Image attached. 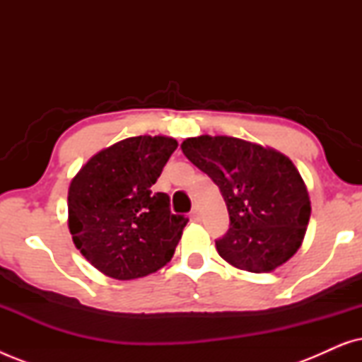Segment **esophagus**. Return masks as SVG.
Listing matches in <instances>:
<instances>
[{
	"label": "esophagus",
	"mask_w": 362,
	"mask_h": 362,
	"mask_svg": "<svg viewBox=\"0 0 362 362\" xmlns=\"http://www.w3.org/2000/svg\"><path fill=\"white\" fill-rule=\"evenodd\" d=\"M191 219L194 221V222H197L201 219V214H199V209H197V207H194V209H192V212H191Z\"/></svg>",
	"instance_id": "obj_1"
}]
</instances>
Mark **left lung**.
Returning a JSON list of instances; mask_svg holds the SVG:
<instances>
[{
    "label": "left lung",
    "instance_id": "1",
    "mask_svg": "<svg viewBox=\"0 0 362 362\" xmlns=\"http://www.w3.org/2000/svg\"><path fill=\"white\" fill-rule=\"evenodd\" d=\"M181 150L221 189L230 226L216 249L227 264L269 274L296 254L311 202L288 156L234 136L186 138Z\"/></svg>",
    "mask_w": 362,
    "mask_h": 362
}]
</instances>
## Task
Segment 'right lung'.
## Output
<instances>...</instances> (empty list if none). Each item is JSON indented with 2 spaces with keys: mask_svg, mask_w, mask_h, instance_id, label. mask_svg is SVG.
<instances>
[{
  "mask_svg": "<svg viewBox=\"0 0 362 362\" xmlns=\"http://www.w3.org/2000/svg\"><path fill=\"white\" fill-rule=\"evenodd\" d=\"M177 148L170 136H132L103 148L72 177L69 230L81 254L103 275L141 279L171 260L187 224L170 196L153 192Z\"/></svg>",
  "mask_w": 362,
  "mask_h": 362,
  "instance_id": "add662e5",
  "label": "right lung"
}]
</instances>
